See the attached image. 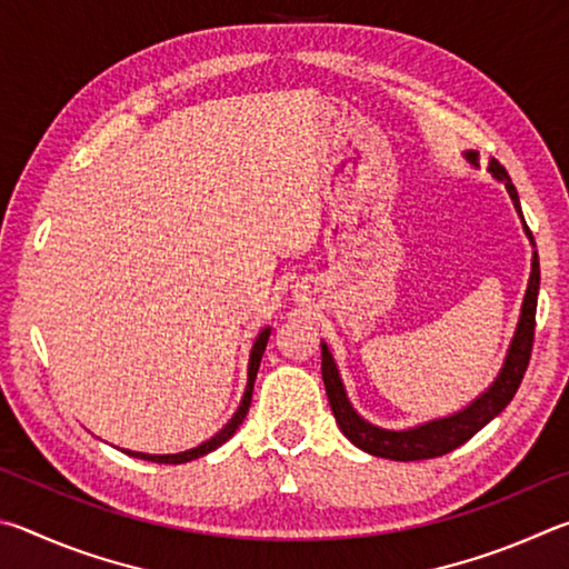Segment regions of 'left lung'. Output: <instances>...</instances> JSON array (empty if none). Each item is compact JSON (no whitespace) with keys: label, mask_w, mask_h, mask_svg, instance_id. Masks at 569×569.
Returning a JSON list of instances; mask_svg holds the SVG:
<instances>
[{"label":"left lung","mask_w":569,"mask_h":569,"mask_svg":"<svg viewBox=\"0 0 569 569\" xmlns=\"http://www.w3.org/2000/svg\"><path fill=\"white\" fill-rule=\"evenodd\" d=\"M467 157L477 164L475 152H470ZM490 172L500 179V182H505L507 192H510L515 202V209L522 217L520 197H517V189L512 184L510 174H507V169L497 162V159H492ZM525 232L532 239V232L527 224H525ZM537 290H540V262H537V252H535L530 284H527V295L522 302V317H520V325H517L510 355H507L500 377H497L490 390H487L482 397H477L467 410L457 412L452 417H445V420L420 425L415 427V430L392 432V430H380V427L365 422L362 417L352 410L350 400H347L340 372H337V365L332 360L330 350H327V345H322V380H325L327 400H330L335 420L340 425V430L345 432L347 440L375 457H387V460H397V462H415V460H430V457H442L447 452H452L470 440L472 435L480 432L492 417L500 415L505 407L510 405L517 387H520L522 377L527 372V365H530L532 342H535Z\"/></svg>","instance_id":"8db88e82"}]
</instances>
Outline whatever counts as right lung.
Here are the masks:
<instances>
[{"label":"right lung","mask_w":569,"mask_h":569,"mask_svg":"<svg viewBox=\"0 0 569 569\" xmlns=\"http://www.w3.org/2000/svg\"><path fill=\"white\" fill-rule=\"evenodd\" d=\"M267 340H269V327L267 330L259 332L257 342L252 347V355H249V380H247V390H244V397H242V405H239V410L234 412L232 420H229L222 430H219L212 440L202 442L199 447H194V450H187V452H179V455H142V452H129L132 457H139V460H147V462H159V465H182V462H189V460H197V457H202L207 452L217 450L219 445H224L229 437H232L237 432V427L242 425V420L247 417V410H249V402H252V390H254V377H257V370H259V362H262V355H264V347H267Z\"/></svg>","instance_id":"add662e5"}]
</instances>
